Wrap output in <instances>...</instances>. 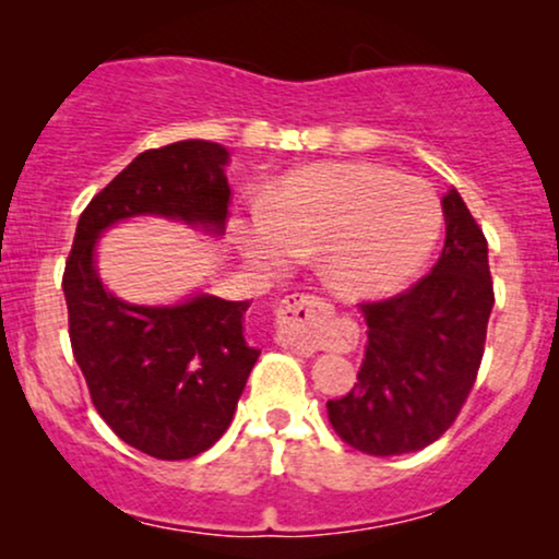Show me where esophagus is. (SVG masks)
Instances as JSON below:
<instances>
[{"label":"esophagus","mask_w":559,"mask_h":559,"mask_svg":"<svg viewBox=\"0 0 559 559\" xmlns=\"http://www.w3.org/2000/svg\"><path fill=\"white\" fill-rule=\"evenodd\" d=\"M333 307L316 294H292L275 310L278 344L294 355L312 357L320 346L329 344V325Z\"/></svg>","instance_id":"34e87169"}]
</instances>
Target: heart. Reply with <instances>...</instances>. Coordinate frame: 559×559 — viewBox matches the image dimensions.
I'll list each match as a JSON object with an SVG mask.
<instances>
[{
    "instance_id": "1",
    "label": "heart",
    "mask_w": 559,
    "mask_h": 559,
    "mask_svg": "<svg viewBox=\"0 0 559 559\" xmlns=\"http://www.w3.org/2000/svg\"><path fill=\"white\" fill-rule=\"evenodd\" d=\"M444 228L431 183L373 163H320L288 173L234 221L241 252L281 265L318 249L325 284L342 297L396 292L426 265Z\"/></svg>"
}]
</instances>
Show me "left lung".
Returning a JSON list of instances; mask_svg holds the SVG:
<instances>
[{
    "label": "left lung",
    "mask_w": 559,
    "mask_h": 559,
    "mask_svg": "<svg viewBox=\"0 0 559 559\" xmlns=\"http://www.w3.org/2000/svg\"><path fill=\"white\" fill-rule=\"evenodd\" d=\"M441 207L439 262L407 292L362 301L368 344L357 383L329 400L333 431L376 457L433 444L463 409L484 357L493 307L489 243L457 189Z\"/></svg>",
    "instance_id": "8db88e82"
}]
</instances>
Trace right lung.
<instances>
[{"mask_svg":"<svg viewBox=\"0 0 559 559\" xmlns=\"http://www.w3.org/2000/svg\"><path fill=\"white\" fill-rule=\"evenodd\" d=\"M228 150L189 139L146 150L79 217L66 262L70 346L96 413L126 444L189 460L226 433L260 349L243 338L249 301L194 294L181 305L118 299L96 273V239L139 215L226 230Z\"/></svg>","mask_w":559,"mask_h":559,"instance_id":"obj_1","label":"right lung"}]
</instances>
